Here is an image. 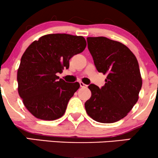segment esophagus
<instances>
[{"instance_id": "1", "label": "esophagus", "mask_w": 158, "mask_h": 158, "mask_svg": "<svg viewBox=\"0 0 158 158\" xmlns=\"http://www.w3.org/2000/svg\"><path fill=\"white\" fill-rule=\"evenodd\" d=\"M79 85H80V86L81 87V88H86L87 85L85 84V83H83L82 81H79Z\"/></svg>"}]
</instances>
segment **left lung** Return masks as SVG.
Wrapping results in <instances>:
<instances>
[{"mask_svg": "<svg viewBox=\"0 0 158 158\" xmlns=\"http://www.w3.org/2000/svg\"><path fill=\"white\" fill-rule=\"evenodd\" d=\"M88 50L99 73L106 74L99 88L91 84V97L85 103L87 114L99 123L124 118L139 99L142 77L138 61L125 44L106 37L87 38Z\"/></svg>", "mask_w": 158, "mask_h": 158, "instance_id": "1", "label": "left lung"}]
</instances>
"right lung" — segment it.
Returning a JSON list of instances; mask_svg holds the SVG:
<instances>
[{
    "label": "right lung",
    "mask_w": 158,
    "mask_h": 158,
    "mask_svg": "<svg viewBox=\"0 0 158 158\" xmlns=\"http://www.w3.org/2000/svg\"><path fill=\"white\" fill-rule=\"evenodd\" d=\"M82 36L48 34L34 41L21 59L18 90L27 109L36 118L55 120L64 115L79 83H68L57 73L68 69L69 60L86 48Z\"/></svg>",
    "instance_id": "obj_1"
}]
</instances>
